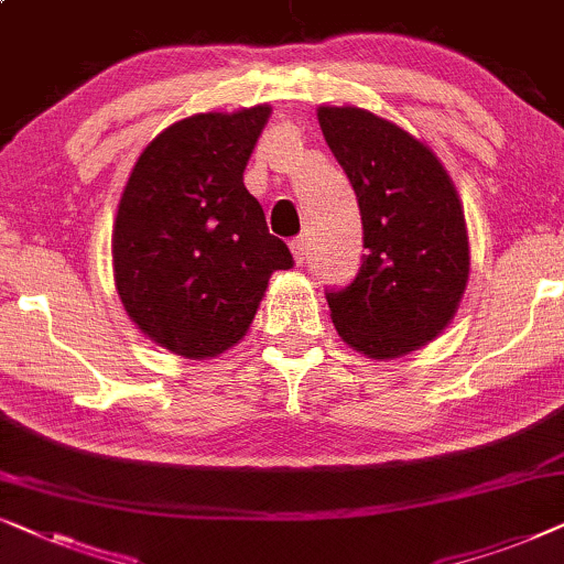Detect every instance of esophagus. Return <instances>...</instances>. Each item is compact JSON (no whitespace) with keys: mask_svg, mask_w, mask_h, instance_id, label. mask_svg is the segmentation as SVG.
I'll use <instances>...</instances> for the list:
<instances>
[{"mask_svg":"<svg viewBox=\"0 0 564 564\" xmlns=\"http://www.w3.org/2000/svg\"><path fill=\"white\" fill-rule=\"evenodd\" d=\"M289 247H291V252H294V260L299 262V265H302L304 258H306V250H310V242H306V237H294L289 242Z\"/></svg>","mask_w":564,"mask_h":564,"instance_id":"1","label":"esophagus"}]
</instances>
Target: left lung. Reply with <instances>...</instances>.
Instances as JSON below:
<instances>
[{
	"label": "left lung",
	"instance_id": "1",
	"mask_svg": "<svg viewBox=\"0 0 564 564\" xmlns=\"http://www.w3.org/2000/svg\"><path fill=\"white\" fill-rule=\"evenodd\" d=\"M317 118L356 191L369 250L350 286L327 291L329 317L352 350L400 358L444 333L467 289L459 193L438 156L392 120L350 105H322Z\"/></svg>",
	"mask_w": 564,
	"mask_h": 564
}]
</instances>
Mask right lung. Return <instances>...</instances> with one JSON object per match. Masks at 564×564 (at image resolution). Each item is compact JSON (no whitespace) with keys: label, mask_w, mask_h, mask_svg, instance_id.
<instances>
[{"label":"right lung","mask_w":564,"mask_h":564,"mask_svg":"<svg viewBox=\"0 0 564 564\" xmlns=\"http://www.w3.org/2000/svg\"><path fill=\"white\" fill-rule=\"evenodd\" d=\"M270 105L198 112L164 129L133 164L112 224V278L133 325L183 358L229 350L250 329L286 242L242 172Z\"/></svg>","instance_id":"add662e5"}]
</instances>
